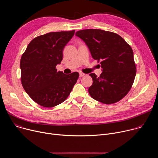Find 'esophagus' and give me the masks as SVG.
<instances>
[{
  "instance_id": "34e87169",
  "label": "esophagus",
  "mask_w": 158,
  "mask_h": 158,
  "mask_svg": "<svg viewBox=\"0 0 158 158\" xmlns=\"http://www.w3.org/2000/svg\"><path fill=\"white\" fill-rule=\"evenodd\" d=\"M85 76V74L84 73H79V77H83V76Z\"/></svg>"
}]
</instances>
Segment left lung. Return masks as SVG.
Returning a JSON list of instances; mask_svg holds the SVG:
<instances>
[{"mask_svg":"<svg viewBox=\"0 0 158 158\" xmlns=\"http://www.w3.org/2000/svg\"><path fill=\"white\" fill-rule=\"evenodd\" d=\"M76 35L87 46L93 58L101 60L102 74H90L93 84L89 93L94 99L110 104L121 100L129 93L136 76L133 51L119 35L101 29H85Z\"/></svg>","mask_w":158,"mask_h":158,"instance_id":"1","label":"left lung"}]
</instances>
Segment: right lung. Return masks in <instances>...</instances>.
Listing matches in <instances>:
<instances>
[{
  "label": "right lung",
  "mask_w": 158,
  "mask_h": 158,
  "mask_svg": "<svg viewBox=\"0 0 158 158\" xmlns=\"http://www.w3.org/2000/svg\"><path fill=\"white\" fill-rule=\"evenodd\" d=\"M75 30L52 32L38 36L31 41L21 57L22 85L41 106L52 107L63 102L77 81V72L65 74L56 68Z\"/></svg>",
  "instance_id": "obj_1"
}]
</instances>
